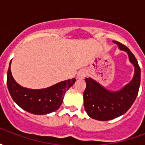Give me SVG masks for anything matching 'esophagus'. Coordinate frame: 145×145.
<instances>
[{
    "label": "esophagus",
    "instance_id": "34e87169",
    "mask_svg": "<svg viewBox=\"0 0 145 145\" xmlns=\"http://www.w3.org/2000/svg\"><path fill=\"white\" fill-rule=\"evenodd\" d=\"M86 76H87V71H85V70H82L78 72V75H77V78L78 79H83L86 78Z\"/></svg>",
    "mask_w": 145,
    "mask_h": 145
}]
</instances>
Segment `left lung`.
Segmentation results:
<instances>
[{"instance_id": "8db88e82", "label": "left lung", "mask_w": 145, "mask_h": 145, "mask_svg": "<svg viewBox=\"0 0 145 145\" xmlns=\"http://www.w3.org/2000/svg\"><path fill=\"white\" fill-rule=\"evenodd\" d=\"M121 50L126 51L134 66V76L131 82L118 91H110L93 79L85 78L86 88L84 91V106L92 119L106 121L124 114L137 98L140 83V68L137 59L126 46L114 41Z\"/></svg>"}]
</instances>
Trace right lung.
<instances>
[{
	"label": "right lung",
	"mask_w": 145,
	"mask_h": 145,
	"mask_svg": "<svg viewBox=\"0 0 145 145\" xmlns=\"http://www.w3.org/2000/svg\"><path fill=\"white\" fill-rule=\"evenodd\" d=\"M72 78L44 89L24 88L14 81L11 72V62L7 74V85L12 99L18 106L36 115H45L59 109L64 94L74 82Z\"/></svg>",
	"instance_id": "add662e5"
}]
</instances>
